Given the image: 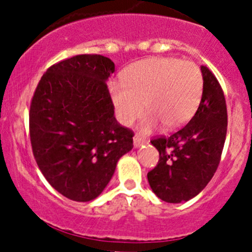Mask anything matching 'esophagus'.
Segmentation results:
<instances>
[{
    "mask_svg": "<svg viewBox=\"0 0 252 252\" xmlns=\"http://www.w3.org/2000/svg\"><path fill=\"white\" fill-rule=\"evenodd\" d=\"M146 144V139L141 138V136L139 135H135L134 136V146L138 147V146H141V145Z\"/></svg>",
    "mask_w": 252,
    "mask_h": 252,
    "instance_id": "34e87169",
    "label": "esophagus"
}]
</instances>
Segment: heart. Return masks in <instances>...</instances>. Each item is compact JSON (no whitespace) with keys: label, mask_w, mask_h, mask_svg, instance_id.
I'll list each match as a JSON object with an SVG mask.
<instances>
[{"label":"heart","mask_w":252,"mask_h":252,"mask_svg":"<svg viewBox=\"0 0 252 252\" xmlns=\"http://www.w3.org/2000/svg\"><path fill=\"white\" fill-rule=\"evenodd\" d=\"M123 84L112 83L110 94L117 118L131 126L151 113L147 128L161 122L174 129L187 123L201 101L204 79L200 68L190 61L151 57L138 61L123 72Z\"/></svg>","instance_id":"b5f03b06"}]
</instances>
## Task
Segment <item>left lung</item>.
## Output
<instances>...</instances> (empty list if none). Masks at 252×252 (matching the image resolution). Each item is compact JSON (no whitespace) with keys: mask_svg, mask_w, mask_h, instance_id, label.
I'll return each mask as SVG.
<instances>
[{"mask_svg":"<svg viewBox=\"0 0 252 252\" xmlns=\"http://www.w3.org/2000/svg\"><path fill=\"white\" fill-rule=\"evenodd\" d=\"M204 90L199 108L189 123L169 136H157V166L147 173L152 191L171 204L196 196L212 179L220 164L227 135L224 93L217 78L201 65Z\"/></svg>","mask_w":252,"mask_h":252,"instance_id":"1","label":"left lung"}]
</instances>
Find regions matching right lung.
I'll return each instance as SVG.
<instances>
[{
    "label": "right lung",
    "mask_w": 252,
    "mask_h": 252,
    "mask_svg": "<svg viewBox=\"0 0 252 252\" xmlns=\"http://www.w3.org/2000/svg\"><path fill=\"white\" fill-rule=\"evenodd\" d=\"M113 72L105 56H73L48 68L32 98L35 161L51 187L73 201L97 197L133 149L134 131L114 117L106 83Z\"/></svg>",
    "instance_id": "right-lung-1"
}]
</instances>
